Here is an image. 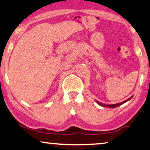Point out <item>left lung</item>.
<instances>
[{
    "label": "left lung",
    "mask_w": 150,
    "mask_h": 150,
    "mask_svg": "<svg viewBox=\"0 0 150 150\" xmlns=\"http://www.w3.org/2000/svg\"><path fill=\"white\" fill-rule=\"evenodd\" d=\"M132 98V97H131V98H129V99L125 100V101H124V102H120V103H117V104H102V103H101V102H98V101H96V102H97V103H98V104H99V105L104 106V107H108V108H115V107H117V106H119L122 105V104H124L125 102H126L127 101H128V100H130Z\"/></svg>",
    "instance_id": "8db88e82"
}]
</instances>
